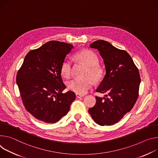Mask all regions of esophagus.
I'll use <instances>...</instances> for the list:
<instances>
[{"instance_id": "obj_1", "label": "esophagus", "mask_w": 158, "mask_h": 158, "mask_svg": "<svg viewBox=\"0 0 158 158\" xmlns=\"http://www.w3.org/2000/svg\"><path fill=\"white\" fill-rule=\"evenodd\" d=\"M83 97V95H80V94H76V97L77 98H81V97Z\"/></svg>"}]
</instances>
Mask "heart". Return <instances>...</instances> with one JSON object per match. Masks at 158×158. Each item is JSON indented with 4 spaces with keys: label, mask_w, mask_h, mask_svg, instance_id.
Wrapping results in <instances>:
<instances>
[{
    "label": "heart",
    "mask_w": 158,
    "mask_h": 158,
    "mask_svg": "<svg viewBox=\"0 0 158 158\" xmlns=\"http://www.w3.org/2000/svg\"><path fill=\"white\" fill-rule=\"evenodd\" d=\"M75 58L78 61L87 66L85 73L86 77L81 79H73L68 83V88L78 94H85L91 88L93 84V79L98 81L102 77L103 70L98 64V58L94 52L85 49L80 51L75 55ZM72 63L68 60H64L61 65L60 72L63 77L69 78L71 75Z\"/></svg>",
    "instance_id": "1"
}]
</instances>
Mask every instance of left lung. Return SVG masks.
<instances>
[{"instance_id": "1", "label": "left lung", "mask_w": 158, "mask_h": 158, "mask_svg": "<svg viewBox=\"0 0 158 158\" xmlns=\"http://www.w3.org/2000/svg\"><path fill=\"white\" fill-rule=\"evenodd\" d=\"M103 60L106 73L96 90L107 93L106 97L96 96V103L89 112L100 126H111L118 122L134 107L139 96L141 78L131 56L110 43L98 40L90 44Z\"/></svg>"}]
</instances>
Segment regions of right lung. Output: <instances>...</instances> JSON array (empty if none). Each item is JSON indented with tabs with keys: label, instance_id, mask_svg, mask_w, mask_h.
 <instances>
[{
	"label": "right lung",
	"instance_id": "right-lung-1",
	"mask_svg": "<svg viewBox=\"0 0 158 158\" xmlns=\"http://www.w3.org/2000/svg\"><path fill=\"white\" fill-rule=\"evenodd\" d=\"M72 44L51 41L30 51L17 72L16 82L27 112L39 120L55 123L67 114L76 98L66 88L61 76L62 62Z\"/></svg>",
	"mask_w": 158,
	"mask_h": 158
}]
</instances>
